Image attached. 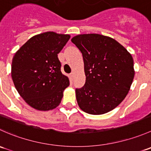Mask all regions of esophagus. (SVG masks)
Wrapping results in <instances>:
<instances>
[{
	"instance_id": "1",
	"label": "esophagus",
	"mask_w": 151,
	"mask_h": 151,
	"mask_svg": "<svg viewBox=\"0 0 151 151\" xmlns=\"http://www.w3.org/2000/svg\"><path fill=\"white\" fill-rule=\"evenodd\" d=\"M74 73L71 72V74H70V78L71 79V80H73V79H74Z\"/></svg>"
}]
</instances>
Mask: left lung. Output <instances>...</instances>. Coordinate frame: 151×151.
<instances>
[{
	"label": "left lung",
	"mask_w": 151,
	"mask_h": 151,
	"mask_svg": "<svg viewBox=\"0 0 151 151\" xmlns=\"http://www.w3.org/2000/svg\"><path fill=\"white\" fill-rule=\"evenodd\" d=\"M83 54L85 84L76 89L80 109L102 115L115 109L126 98L134 77L132 55L109 36L88 33L71 39Z\"/></svg>",
	"instance_id": "8db88e82"
}]
</instances>
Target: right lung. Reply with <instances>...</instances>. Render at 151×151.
Returning a JSON list of instances; mask_svg holds the SVG:
<instances>
[{"label":"right lung","instance_id":"1","mask_svg":"<svg viewBox=\"0 0 151 151\" xmlns=\"http://www.w3.org/2000/svg\"><path fill=\"white\" fill-rule=\"evenodd\" d=\"M69 39L68 34L45 32L30 38L15 52L12 80L31 107L48 111L60 104L69 80L60 71L58 54Z\"/></svg>","mask_w":151,"mask_h":151}]
</instances>
